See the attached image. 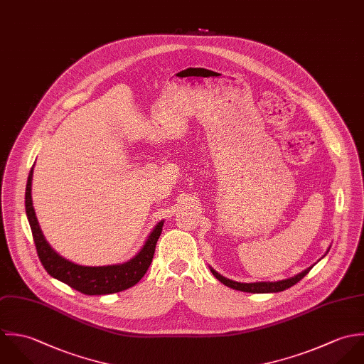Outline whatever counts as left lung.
<instances>
[{
	"label": "left lung",
	"instance_id": "left-lung-1",
	"mask_svg": "<svg viewBox=\"0 0 364 364\" xmlns=\"http://www.w3.org/2000/svg\"><path fill=\"white\" fill-rule=\"evenodd\" d=\"M311 267L304 270L302 273L287 279V280H282V282H274V283H237L233 280H229L223 276H220L214 269H211V273L218 279L220 283H223L225 286L233 289V290L245 291V292H279V291L287 290L292 287L294 284H296L299 280H302L308 273H309Z\"/></svg>",
	"mask_w": 364,
	"mask_h": 364
}]
</instances>
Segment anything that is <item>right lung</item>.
<instances>
[{
    "label": "right lung",
    "mask_w": 364,
    "mask_h": 364,
    "mask_svg": "<svg viewBox=\"0 0 364 364\" xmlns=\"http://www.w3.org/2000/svg\"><path fill=\"white\" fill-rule=\"evenodd\" d=\"M32 176L33 167L29 171L26 191H25V210L26 217L31 225L33 242L36 246V252L39 260L45 270L55 279L60 280L62 283L70 286L74 290L80 291L85 295H105L114 294L119 291L127 290L145 276L154 255L157 239L161 233L163 220L156 225L150 236L147 237L142 250L129 262L124 264L115 266H102V267H88L80 266L66 260L60 255H58L50 245L46 242L38 219L32 205L31 197V187H32Z\"/></svg>",
    "instance_id": "right-lung-1"
}]
</instances>
